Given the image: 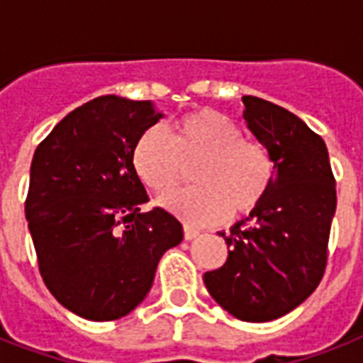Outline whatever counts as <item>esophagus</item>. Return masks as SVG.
I'll use <instances>...</instances> for the list:
<instances>
[{
    "instance_id": "esophagus-1",
    "label": "esophagus",
    "mask_w": 363,
    "mask_h": 363,
    "mask_svg": "<svg viewBox=\"0 0 363 363\" xmlns=\"http://www.w3.org/2000/svg\"><path fill=\"white\" fill-rule=\"evenodd\" d=\"M198 235H199V230H196V228L184 224V239H186V241H192V239H196Z\"/></svg>"
}]
</instances>
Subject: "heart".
<instances>
[{
  "mask_svg": "<svg viewBox=\"0 0 363 363\" xmlns=\"http://www.w3.org/2000/svg\"><path fill=\"white\" fill-rule=\"evenodd\" d=\"M194 186L164 199V205L190 224L209 226L230 213L248 215L275 181V162L259 141L242 137L241 128L224 113L194 109L171 124V137L148 128L137 137L131 165L148 190L171 192L192 165Z\"/></svg>",
  "mask_w": 363,
  "mask_h": 363,
  "instance_id": "heart-1",
  "label": "heart"
}]
</instances>
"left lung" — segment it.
<instances>
[{
  "mask_svg": "<svg viewBox=\"0 0 363 363\" xmlns=\"http://www.w3.org/2000/svg\"><path fill=\"white\" fill-rule=\"evenodd\" d=\"M248 130L269 150L275 181L256 209L220 232L226 264L203 275L216 303L239 320L269 322L301 305L328 264L337 194L326 143L301 118L245 96Z\"/></svg>",
  "mask_w": 363,
  "mask_h": 363,
  "instance_id": "8db88e82",
  "label": "left lung"
}]
</instances>
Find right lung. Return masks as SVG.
<instances>
[{
    "label": "right lung",
    "mask_w": 363,
    "mask_h": 363,
    "mask_svg": "<svg viewBox=\"0 0 363 363\" xmlns=\"http://www.w3.org/2000/svg\"><path fill=\"white\" fill-rule=\"evenodd\" d=\"M150 101L101 96L58 122L31 160L26 218L39 273L54 298L94 322L135 309L160 258L182 241L131 165L137 137L162 118Z\"/></svg>",
    "instance_id": "add662e5"
}]
</instances>
